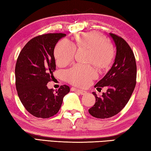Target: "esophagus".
Instances as JSON below:
<instances>
[{
	"mask_svg": "<svg viewBox=\"0 0 151 151\" xmlns=\"http://www.w3.org/2000/svg\"><path fill=\"white\" fill-rule=\"evenodd\" d=\"M71 91H75L76 93H78L79 94H81V95H84V94H86L87 92L85 91H83V90H81V89H78V88H71Z\"/></svg>",
	"mask_w": 151,
	"mask_h": 151,
	"instance_id": "1",
	"label": "esophagus"
}]
</instances>
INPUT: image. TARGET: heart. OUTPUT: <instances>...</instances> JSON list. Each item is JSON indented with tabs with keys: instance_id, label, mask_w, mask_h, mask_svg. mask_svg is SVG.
<instances>
[{
	"instance_id": "obj_1",
	"label": "heart",
	"mask_w": 151,
	"mask_h": 151,
	"mask_svg": "<svg viewBox=\"0 0 151 151\" xmlns=\"http://www.w3.org/2000/svg\"><path fill=\"white\" fill-rule=\"evenodd\" d=\"M76 48L88 50L87 62L92 63L97 68L104 70L109 68L114 57V50L111 43L99 32L92 31L76 35L75 42L63 39L57 43L54 55L56 62L65 66L73 60ZM97 76V73L91 65H74L65 73L66 81L73 85L85 86Z\"/></svg>"
}]
</instances>
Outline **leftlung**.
Masks as SVG:
<instances>
[{
  "label": "left lung",
  "mask_w": 151,
  "mask_h": 151,
  "mask_svg": "<svg viewBox=\"0 0 151 151\" xmlns=\"http://www.w3.org/2000/svg\"><path fill=\"white\" fill-rule=\"evenodd\" d=\"M110 35L116 47L115 60L106 75L94 85L97 88H109L99 97L93 92L96 102L88 109L89 113L98 119H108L121 112L129 102L137 83L136 60L131 48L122 37L113 33Z\"/></svg>",
  "instance_id": "8db88e82"
}]
</instances>
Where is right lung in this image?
<instances>
[{
    "mask_svg": "<svg viewBox=\"0 0 151 151\" xmlns=\"http://www.w3.org/2000/svg\"><path fill=\"white\" fill-rule=\"evenodd\" d=\"M64 33H48L30 40L22 48L15 66L18 95L27 111L35 117L48 119L59 111L63 98L69 93L67 85L55 92L47 83L56 70L54 48Z\"/></svg>",
    "mask_w": 151,
    "mask_h": 151,
    "instance_id": "1",
    "label": "right lung"
}]
</instances>
